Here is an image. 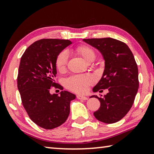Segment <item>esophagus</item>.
<instances>
[{
	"instance_id": "1",
	"label": "esophagus",
	"mask_w": 154,
	"mask_h": 154,
	"mask_svg": "<svg viewBox=\"0 0 154 154\" xmlns=\"http://www.w3.org/2000/svg\"><path fill=\"white\" fill-rule=\"evenodd\" d=\"M77 98L80 99V100H87L88 97H86V96H83V95L78 94V95H77Z\"/></svg>"
}]
</instances>
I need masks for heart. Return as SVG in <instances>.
<instances>
[{
  "instance_id": "heart-1",
  "label": "heart",
  "mask_w": 154,
  "mask_h": 154,
  "mask_svg": "<svg viewBox=\"0 0 154 154\" xmlns=\"http://www.w3.org/2000/svg\"><path fill=\"white\" fill-rule=\"evenodd\" d=\"M76 51L87 62L95 58L94 51L89 46L79 45L77 48ZM68 60V51L64 49L60 52L56 59V66L58 71L62 72L66 69ZM95 77L91 74H77L66 79L65 81V85L66 88L75 92L84 93L88 90L90 85L95 82Z\"/></svg>"
}]
</instances>
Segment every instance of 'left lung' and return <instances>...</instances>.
<instances>
[{"label":"left lung","mask_w":154,"mask_h":154,"mask_svg":"<svg viewBox=\"0 0 154 154\" xmlns=\"http://www.w3.org/2000/svg\"><path fill=\"white\" fill-rule=\"evenodd\" d=\"M83 41L97 49L105 60L103 76L94 87L93 92L105 89L109 92L104 97L96 95L90 97L98 98L100 103V108L94 116L104 123H116L131 109L139 88V72L134 56L126 43L115 38H84Z\"/></svg>","instance_id":"8db88e82"}]
</instances>
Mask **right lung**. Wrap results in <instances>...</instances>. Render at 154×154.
<instances>
[{"label":"right lung","mask_w":154,"mask_h":154,"mask_svg":"<svg viewBox=\"0 0 154 154\" xmlns=\"http://www.w3.org/2000/svg\"><path fill=\"white\" fill-rule=\"evenodd\" d=\"M69 40L43 38L26 49L21 58L17 88L22 105L34 123L47 130L64 124L69 116L70 103L75 95L62 91L60 95L51 94L57 87L56 59L60 52L71 45Z\"/></svg>","instance_id":"right-lung-1"}]
</instances>
